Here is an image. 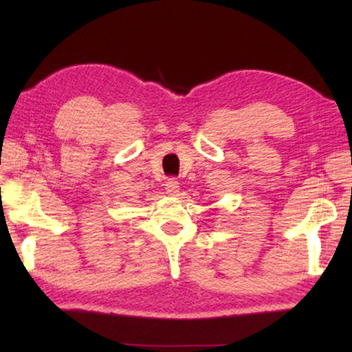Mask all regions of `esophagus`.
Wrapping results in <instances>:
<instances>
[{"instance_id": "1", "label": "esophagus", "mask_w": 352, "mask_h": 352, "mask_svg": "<svg viewBox=\"0 0 352 352\" xmlns=\"http://www.w3.org/2000/svg\"><path fill=\"white\" fill-rule=\"evenodd\" d=\"M165 186H166L165 189H166V192L170 195H176L177 192H179V182H177L176 177H170V179L166 181Z\"/></svg>"}]
</instances>
